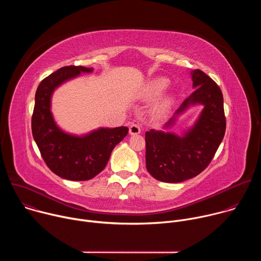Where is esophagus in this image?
<instances>
[{
  "mask_svg": "<svg viewBox=\"0 0 261 261\" xmlns=\"http://www.w3.org/2000/svg\"><path fill=\"white\" fill-rule=\"evenodd\" d=\"M141 132V128L138 124H132L129 128V133L130 135H137Z\"/></svg>",
  "mask_w": 261,
  "mask_h": 261,
  "instance_id": "1",
  "label": "esophagus"
}]
</instances>
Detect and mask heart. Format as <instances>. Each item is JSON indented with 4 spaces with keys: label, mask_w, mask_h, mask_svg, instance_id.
<instances>
[{
    "label": "heart",
    "mask_w": 261,
    "mask_h": 261,
    "mask_svg": "<svg viewBox=\"0 0 261 261\" xmlns=\"http://www.w3.org/2000/svg\"><path fill=\"white\" fill-rule=\"evenodd\" d=\"M168 85H169V82L166 79L160 77V79L154 80L153 82H151L147 85V87L144 91V97L145 98H153L155 96L160 95L168 87ZM171 103H172V98L169 96L165 97L160 103V109H162V110L167 109L171 105Z\"/></svg>",
    "instance_id": "obj_1"
}]
</instances>
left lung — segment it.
<instances>
[{"label":"left lung","instance_id":"left-lung-1","mask_svg":"<svg viewBox=\"0 0 261 261\" xmlns=\"http://www.w3.org/2000/svg\"><path fill=\"white\" fill-rule=\"evenodd\" d=\"M194 92L176 109L163 130L145 132V165L153 177L180 182L199 174L210 164L226 129L223 95L217 84L200 70L191 71ZM201 105L196 122L178 136L168 130L190 107Z\"/></svg>","mask_w":261,"mask_h":261}]
</instances>
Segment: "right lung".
<instances>
[{"mask_svg": "<svg viewBox=\"0 0 261 261\" xmlns=\"http://www.w3.org/2000/svg\"><path fill=\"white\" fill-rule=\"evenodd\" d=\"M94 68L66 66L43 80L35 95L32 133L49 169L69 180H88L106 166L115 146L128 134V127H99L85 134L64 131L51 113L54 92L65 83L92 73Z\"/></svg>", "mask_w": 261, "mask_h": 261, "instance_id": "obj_1", "label": "right lung"}]
</instances>
